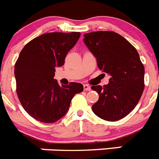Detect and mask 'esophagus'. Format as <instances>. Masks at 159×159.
Segmentation results:
<instances>
[{"mask_svg":"<svg viewBox=\"0 0 159 159\" xmlns=\"http://www.w3.org/2000/svg\"><path fill=\"white\" fill-rule=\"evenodd\" d=\"M84 91H91V87L88 84H84Z\"/></svg>","mask_w":159,"mask_h":159,"instance_id":"esophagus-1","label":"esophagus"}]
</instances>
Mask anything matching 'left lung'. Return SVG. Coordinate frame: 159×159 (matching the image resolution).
<instances>
[{"mask_svg": "<svg viewBox=\"0 0 159 159\" xmlns=\"http://www.w3.org/2000/svg\"><path fill=\"white\" fill-rule=\"evenodd\" d=\"M84 36L99 68L110 76L107 85L92 87L99 94L92 111L107 121H117L134 110L143 95L144 66L134 46L116 32L98 31Z\"/></svg>", "mask_w": 159, "mask_h": 159, "instance_id": "left-lung-1", "label": "left lung"}]
</instances>
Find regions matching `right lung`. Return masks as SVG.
I'll return each instance as SVG.
<instances>
[{
  "mask_svg": "<svg viewBox=\"0 0 159 159\" xmlns=\"http://www.w3.org/2000/svg\"><path fill=\"white\" fill-rule=\"evenodd\" d=\"M80 32H49L35 38L19 55L14 74L18 98L25 111L38 121L53 123L66 115L71 99L84 91L80 83L60 86L56 67L64 64Z\"/></svg>",
  "mask_w": 159,
  "mask_h": 159,
  "instance_id": "obj_1",
  "label": "right lung"
}]
</instances>
